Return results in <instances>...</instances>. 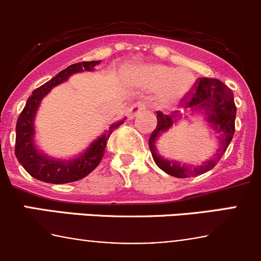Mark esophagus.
<instances>
[{"label": "esophagus", "instance_id": "1", "mask_svg": "<svg viewBox=\"0 0 261 261\" xmlns=\"http://www.w3.org/2000/svg\"><path fill=\"white\" fill-rule=\"evenodd\" d=\"M145 110H146L145 103H143V102H136V103H134L133 107L130 109V116L131 117H134V116L138 115L139 112L145 111Z\"/></svg>", "mask_w": 261, "mask_h": 261}]
</instances>
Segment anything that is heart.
Here are the masks:
<instances>
[{"mask_svg": "<svg viewBox=\"0 0 261 261\" xmlns=\"http://www.w3.org/2000/svg\"><path fill=\"white\" fill-rule=\"evenodd\" d=\"M138 81L146 89H160L159 103L173 107L183 101L194 86V75L189 69H177L162 64L146 65L139 70Z\"/></svg>", "mask_w": 261, "mask_h": 261, "instance_id": "1", "label": "heart"}]
</instances>
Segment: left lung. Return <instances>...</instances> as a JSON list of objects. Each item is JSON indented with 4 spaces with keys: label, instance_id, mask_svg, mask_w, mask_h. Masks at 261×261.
I'll list each match as a JSON object with an SVG mask.
<instances>
[{
    "label": "left lung",
    "instance_id": "left-lung-1",
    "mask_svg": "<svg viewBox=\"0 0 261 261\" xmlns=\"http://www.w3.org/2000/svg\"><path fill=\"white\" fill-rule=\"evenodd\" d=\"M183 102L186 103L187 109H191V111L202 112L206 116V121L217 134L218 149L216 150V154L212 155L211 159L206 160L201 165L186 164L175 160L164 159L162 155L158 154V141L163 138V134L174 127L175 123L181 117L177 114L164 115L163 112L158 111L156 127L149 139L150 151L155 164L167 174L175 178L197 177L215 168V165L225 154L235 134L236 106L233 101V93L221 81L213 78H199L194 91L189 94V98L183 99Z\"/></svg>",
    "mask_w": 261,
    "mask_h": 261
}]
</instances>
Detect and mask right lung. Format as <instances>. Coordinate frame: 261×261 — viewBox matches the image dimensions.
Wrapping results in <instances>:
<instances>
[{
	"instance_id": "add662e5",
	"label": "right lung",
	"mask_w": 261,
	"mask_h": 261,
	"mask_svg": "<svg viewBox=\"0 0 261 261\" xmlns=\"http://www.w3.org/2000/svg\"><path fill=\"white\" fill-rule=\"evenodd\" d=\"M101 60H92V62H82L69 65L67 69L58 73L55 77L44 83L39 88L31 93L26 101L22 112L17 118L16 122V145H15V155L18 163L23 167V169L36 179L53 184H64L80 180L87 177L92 170L97 168L101 159L103 158L105 147L112 131H115L123 120L112 123L106 130V133L92 141L91 145L82 152L77 158L69 160L54 159L41 152L36 147L34 141L35 135V120L36 111H38L40 102L46 94L51 91L53 87L63 83L74 73L91 72L94 70V67L98 65Z\"/></svg>"
}]
</instances>
